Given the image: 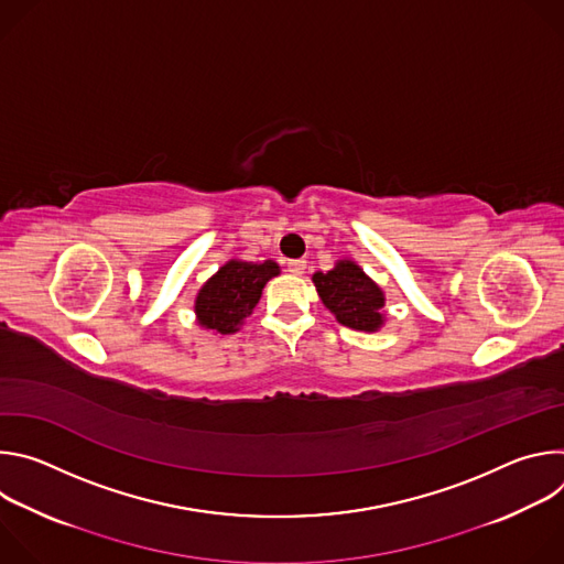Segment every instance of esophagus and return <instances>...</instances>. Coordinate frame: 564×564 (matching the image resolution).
<instances>
[{
	"instance_id": "1",
	"label": "esophagus",
	"mask_w": 564,
	"mask_h": 564,
	"mask_svg": "<svg viewBox=\"0 0 564 564\" xmlns=\"http://www.w3.org/2000/svg\"><path fill=\"white\" fill-rule=\"evenodd\" d=\"M288 270H290L292 274H303V272H305V261H303V259L288 261Z\"/></svg>"
}]
</instances>
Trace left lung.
<instances>
[{"instance_id":"8db88e82","label":"left lung","mask_w":564,"mask_h":564,"mask_svg":"<svg viewBox=\"0 0 564 564\" xmlns=\"http://www.w3.org/2000/svg\"><path fill=\"white\" fill-rule=\"evenodd\" d=\"M318 299L341 326L359 333H377L386 324V294L352 259H339L333 270L314 272Z\"/></svg>"}]
</instances>
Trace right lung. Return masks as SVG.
Returning a JSON list of instances; mask_svg holds the SVG:
<instances>
[{
  "mask_svg": "<svg viewBox=\"0 0 564 564\" xmlns=\"http://www.w3.org/2000/svg\"><path fill=\"white\" fill-rule=\"evenodd\" d=\"M279 274L281 268L272 259L259 263L229 259L200 285L194 301L196 324L214 335L238 333L254 312L265 283Z\"/></svg>",
  "mask_w": 564,
  "mask_h": 564,
  "instance_id": "obj_1",
  "label": "right lung"
}]
</instances>
